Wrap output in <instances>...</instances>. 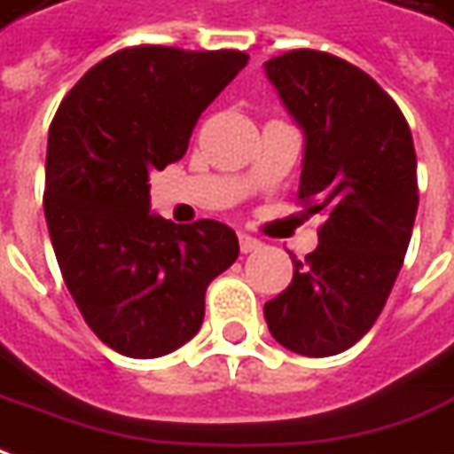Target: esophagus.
<instances>
[{
    "label": "esophagus",
    "instance_id": "obj_1",
    "mask_svg": "<svg viewBox=\"0 0 454 454\" xmlns=\"http://www.w3.org/2000/svg\"><path fill=\"white\" fill-rule=\"evenodd\" d=\"M260 247H262V242H260L257 237L239 232V249H242L245 254H247V252H254V249H260Z\"/></svg>",
    "mask_w": 454,
    "mask_h": 454
}]
</instances>
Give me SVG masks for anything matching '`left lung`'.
<instances>
[{
  "label": "left lung",
  "mask_w": 454,
  "mask_h": 454,
  "mask_svg": "<svg viewBox=\"0 0 454 454\" xmlns=\"http://www.w3.org/2000/svg\"><path fill=\"white\" fill-rule=\"evenodd\" d=\"M264 72L305 135L297 194L325 217L264 319L282 348L330 357L370 333L403 267L419 202L415 145L400 106L355 64L294 50Z\"/></svg>",
  "instance_id": "1"
}]
</instances>
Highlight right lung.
Returning <instances> with one entry per match:
<instances>
[{
    "label": "right lung",
    "instance_id": "add662e5",
    "mask_svg": "<svg viewBox=\"0 0 454 454\" xmlns=\"http://www.w3.org/2000/svg\"><path fill=\"white\" fill-rule=\"evenodd\" d=\"M247 59L234 50H121L94 64L51 120V247L84 322L124 357L152 360L190 342L207 285L239 254L222 222L175 224L149 212V172L184 157L200 114Z\"/></svg>",
    "mask_w": 454,
    "mask_h": 454
}]
</instances>
